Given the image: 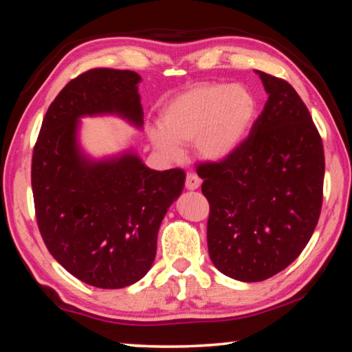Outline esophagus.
I'll return each instance as SVG.
<instances>
[{"label": "esophagus", "mask_w": 352, "mask_h": 352, "mask_svg": "<svg viewBox=\"0 0 352 352\" xmlns=\"http://www.w3.org/2000/svg\"><path fill=\"white\" fill-rule=\"evenodd\" d=\"M200 184H201V180H200L199 175H195V174H188L186 175V182H184V186H186L188 190L199 189Z\"/></svg>", "instance_id": "esophagus-1"}]
</instances>
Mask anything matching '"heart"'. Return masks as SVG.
<instances>
[{"label": "heart", "mask_w": 352, "mask_h": 352, "mask_svg": "<svg viewBox=\"0 0 352 352\" xmlns=\"http://www.w3.org/2000/svg\"><path fill=\"white\" fill-rule=\"evenodd\" d=\"M256 98L243 85L204 82L170 99L160 113V126L148 129L153 147L178 160L194 142L200 158L225 162L239 151L253 127Z\"/></svg>", "instance_id": "obj_1"}]
</instances>
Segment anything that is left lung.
<instances>
[{"label": "left lung", "mask_w": 352, "mask_h": 352, "mask_svg": "<svg viewBox=\"0 0 352 352\" xmlns=\"http://www.w3.org/2000/svg\"><path fill=\"white\" fill-rule=\"evenodd\" d=\"M269 94L233 157L197 168L210 201L208 252L214 267L258 283L290 265L311 241L323 204L324 152L294 87L254 71Z\"/></svg>", "instance_id": "obj_1"}]
</instances>
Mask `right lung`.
I'll list each match as a JSON object with an SVG mask.
<instances>
[{
	"label": "right lung",
	"instance_id": "1",
	"mask_svg": "<svg viewBox=\"0 0 352 352\" xmlns=\"http://www.w3.org/2000/svg\"><path fill=\"white\" fill-rule=\"evenodd\" d=\"M141 76L96 68L57 94L32 155V192L41 237L58 264L99 289L132 285L151 270L169 206L184 186L182 169L153 170L132 147L91 158L80 119L118 116L142 129Z\"/></svg>",
	"mask_w": 352,
	"mask_h": 352
}]
</instances>
